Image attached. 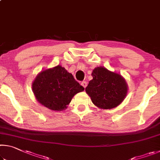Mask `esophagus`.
I'll use <instances>...</instances> for the list:
<instances>
[{"mask_svg":"<svg viewBox=\"0 0 160 160\" xmlns=\"http://www.w3.org/2000/svg\"><path fill=\"white\" fill-rule=\"evenodd\" d=\"M81 85H82V86L84 88H85L87 87V82H85V81H83V82H81Z\"/></svg>","mask_w":160,"mask_h":160,"instance_id":"esophagus-1","label":"esophagus"}]
</instances>
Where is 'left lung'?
<instances>
[{
	"instance_id": "1",
	"label": "left lung",
	"mask_w": 160,
	"mask_h": 160,
	"mask_svg": "<svg viewBox=\"0 0 160 160\" xmlns=\"http://www.w3.org/2000/svg\"><path fill=\"white\" fill-rule=\"evenodd\" d=\"M92 80L85 88L93 104L101 109H112L121 104L128 93V85L120 73L99 66L92 70Z\"/></svg>"
}]
</instances>
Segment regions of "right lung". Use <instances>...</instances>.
I'll use <instances>...</instances> for the list:
<instances>
[{"label": "right lung", "mask_w": 160, "mask_h": 160, "mask_svg": "<svg viewBox=\"0 0 160 160\" xmlns=\"http://www.w3.org/2000/svg\"><path fill=\"white\" fill-rule=\"evenodd\" d=\"M32 90L43 106L60 112L67 109L72 97L84 91V88L65 68L58 65L38 73L32 82Z\"/></svg>", "instance_id": "add662e5"}]
</instances>
